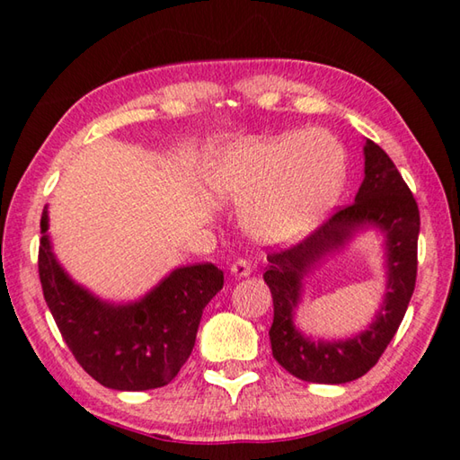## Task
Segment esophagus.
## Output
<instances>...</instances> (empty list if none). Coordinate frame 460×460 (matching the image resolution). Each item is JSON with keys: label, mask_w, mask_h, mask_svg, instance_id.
<instances>
[{"label": "esophagus", "mask_w": 460, "mask_h": 460, "mask_svg": "<svg viewBox=\"0 0 460 460\" xmlns=\"http://www.w3.org/2000/svg\"><path fill=\"white\" fill-rule=\"evenodd\" d=\"M231 274L235 276V278H245V276H249V274H252V263H249V261L243 260V258L235 260V261L231 263Z\"/></svg>", "instance_id": "1"}]
</instances>
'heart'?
Masks as SVG:
<instances>
[{
    "label": "heart",
    "mask_w": 460,
    "mask_h": 460,
    "mask_svg": "<svg viewBox=\"0 0 460 460\" xmlns=\"http://www.w3.org/2000/svg\"><path fill=\"white\" fill-rule=\"evenodd\" d=\"M347 152L326 131L296 129L239 139L221 152L211 190L245 207V227L266 243H290L316 231L347 184Z\"/></svg>",
    "instance_id": "heart-1"
}]
</instances>
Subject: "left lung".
<instances>
[{"instance_id":"left-lung-1","label":"left lung","mask_w":460,"mask_h":460,"mask_svg":"<svg viewBox=\"0 0 460 460\" xmlns=\"http://www.w3.org/2000/svg\"><path fill=\"white\" fill-rule=\"evenodd\" d=\"M365 178L355 202L339 208L306 239L268 253L263 279L274 298L271 353L294 377L310 384H347L379 361L406 314L416 286L420 211L392 158L365 139ZM377 226L386 235L388 286L385 305L367 330L345 341H313L293 326L301 279L324 254L338 251L357 230Z\"/></svg>"}]
</instances>
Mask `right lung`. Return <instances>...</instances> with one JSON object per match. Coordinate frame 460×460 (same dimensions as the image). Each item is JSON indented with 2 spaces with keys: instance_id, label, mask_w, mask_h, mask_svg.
Segmentation results:
<instances>
[{
  "instance_id": "right-lung-1",
  "label": "right lung",
  "mask_w": 460,
  "mask_h": 460,
  "mask_svg": "<svg viewBox=\"0 0 460 460\" xmlns=\"http://www.w3.org/2000/svg\"><path fill=\"white\" fill-rule=\"evenodd\" d=\"M40 231L38 274L44 300L81 367L119 392L170 384L192 353L202 310L223 288V271L213 263L176 268L142 300L111 305L60 268L46 233V207Z\"/></svg>"
}]
</instances>
